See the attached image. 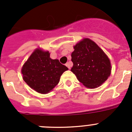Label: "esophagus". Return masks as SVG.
Wrapping results in <instances>:
<instances>
[{"instance_id":"34e87169","label":"esophagus","mask_w":132,"mask_h":132,"mask_svg":"<svg viewBox=\"0 0 132 132\" xmlns=\"http://www.w3.org/2000/svg\"><path fill=\"white\" fill-rule=\"evenodd\" d=\"M66 66H67V67H68L69 69H71V63L70 62H67V63H66Z\"/></svg>"}]
</instances>
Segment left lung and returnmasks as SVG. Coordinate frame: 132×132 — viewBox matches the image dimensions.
I'll list each match as a JSON object with an SVG mask.
<instances>
[{
	"label": "left lung",
	"instance_id": "left-lung-1",
	"mask_svg": "<svg viewBox=\"0 0 132 132\" xmlns=\"http://www.w3.org/2000/svg\"><path fill=\"white\" fill-rule=\"evenodd\" d=\"M73 47L71 53L73 66L71 71L87 88L100 87L111 73V64L108 56L88 38L80 41Z\"/></svg>",
	"mask_w": 132,
	"mask_h": 132
}]
</instances>
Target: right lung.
Wrapping results in <instances>:
<instances>
[{"label":"right lung","instance_id":"right-lung-1","mask_svg":"<svg viewBox=\"0 0 132 132\" xmlns=\"http://www.w3.org/2000/svg\"><path fill=\"white\" fill-rule=\"evenodd\" d=\"M67 70L58 59H51L49 52L38 48L24 64L22 74L29 87L38 93L46 94L59 83L61 75Z\"/></svg>","mask_w":132,"mask_h":132}]
</instances>
